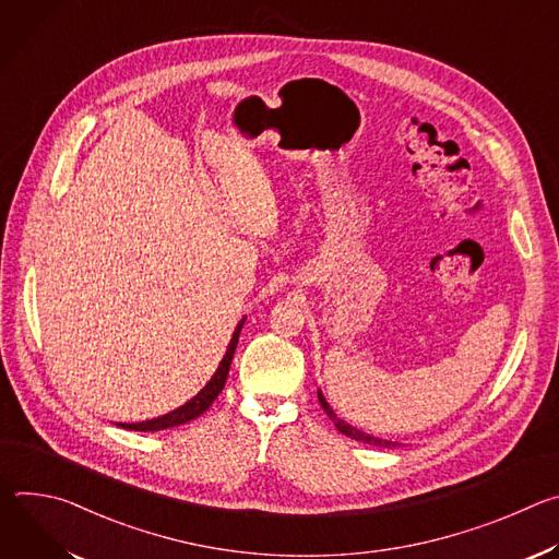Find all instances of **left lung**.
<instances>
[{
    "instance_id": "1",
    "label": "left lung",
    "mask_w": 559,
    "mask_h": 559,
    "mask_svg": "<svg viewBox=\"0 0 559 559\" xmlns=\"http://www.w3.org/2000/svg\"><path fill=\"white\" fill-rule=\"evenodd\" d=\"M318 401H321V405H323V409H325V414L330 416V420L334 423V427L341 431V433H345V436H349L352 440H360V442H367V444H373V447H386V449H393L397 442H391V440H382V438H373V436H369V433H365V431H360V429H356V427H352V425H347L345 420H341L336 414H334V409L328 405V401L323 397V393H318Z\"/></svg>"
}]
</instances>
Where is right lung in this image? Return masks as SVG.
Masks as SVG:
<instances>
[{
    "label": "right lung",
    "mask_w": 559,
    "mask_h": 559,
    "mask_svg": "<svg viewBox=\"0 0 559 559\" xmlns=\"http://www.w3.org/2000/svg\"><path fill=\"white\" fill-rule=\"evenodd\" d=\"M246 323V318L241 323L236 325L234 330V336L227 345V352L216 369V373L212 376V380L192 397L190 403H186L183 407L175 409L173 414H166L162 418H154V420H145V423H132V425H126V423H119L121 429H130V431H164V429H170V427H179V425H186L194 418H199L205 409L212 407V403L216 401V395L223 391L225 386V380H227V373H229V365H231V358H234V349L238 345V334H241V328Z\"/></svg>",
    "instance_id": "1"
}]
</instances>
